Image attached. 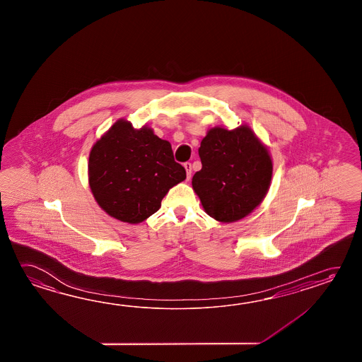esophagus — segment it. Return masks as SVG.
Wrapping results in <instances>:
<instances>
[{"mask_svg":"<svg viewBox=\"0 0 362 362\" xmlns=\"http://www.w3.org/2000/svg\"><path fill=\"white\" fill-rule=\"evenodd\" d=\"M184 167L185 170H186V175H187V178L192 177V163H185Z\"/></svg>","mask_w":362,"mask_h":362,"instance_id":"esophagus-1","label":"esophagus"}]
</instances>
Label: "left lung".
Wrapping results in <instances>:
<instances>
[{
  "mask_svg": "<svg viewBox=\"0 0 362 362\" xmlns=\"http://www.w3.org/2000/svg\"><path fill=\"white\" fill-rule=\"evenodd\" d=\"M199 156L202 170L192 177V189L207 215L217 221H238L265 198L273 163L248 125L209 129L200 142Z\"/></svg>",
  "mask_w": 362,
  "mask_h": 362,
  "instance_id": "obj_1",
  "label": "left lung"
}]
</instances>
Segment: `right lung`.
<instances>
[{"label": "right lung", "instance_id": "add662e5", "mask_svg": "<svg viewBox=\"0 0 362 362\" xmlns=\"http://www.w3.org/2000/svg\"><path fill=\"white\" fill-rule=\"evenodd\" d=\"M88 176L94 199L107 215L139 223L160 208L186 170L175 162L168 141L146 125L134 129L120 119L93 145Z\"/></svg>", "mask_w": 362, "mask_h": 362}]
</instances>
